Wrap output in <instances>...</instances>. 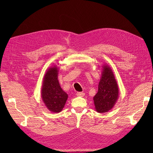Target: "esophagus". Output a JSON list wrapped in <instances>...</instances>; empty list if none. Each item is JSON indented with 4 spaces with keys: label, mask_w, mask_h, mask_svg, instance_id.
Here are the masks:
<instances>
[{
    "label": "esophagus",
    "mask_w": 153,
    "mask_h": 153,
    "mask_svg": "<svg viewBox=\"0 0 153 153\" xmlns=\"http://www.w3.org/2000/svg\"><path fill=\"white\" fill-rule=\"evenodd\" d=\"M76 95L77 97H84V95H85V93H82V92H77L76 93Z\"/></svg>",
    "instance_id": "34e87169"
}]
</instances>
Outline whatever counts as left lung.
<instances>
[{"mask_svg":"<svg viewBox=\"0 0 153 153\" xmlns=\"http://www.w3.org/2000/svg\"><path fill=\"white\" fill-rule=\"evenodd\" d=\"M119 89L113 71L108 64L102 66L98 92L93 97L96 111L105 113L111 110L118 100Z\"/></svg>","mask_w":153,"mask_h":153,"instance_id":"1","label":"left lung"}]
</instances>
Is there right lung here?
<instances>
[{
    "instance_id": "obj_1",
    "label": "right lung",
    "mask_w": 153,
    "mask_h": 153,
    "mask_svg": "<svg viewBox=\"0 0 153 153\" xmlns=\"http://www.w3.org/2000/svg\"><path fill=\"white\" fill-rule=\"evenodd\" d=\"M58 67L48 68L43 80L41 98L45 105L51 112L58 113L62 110L68 99V94L61 88L58 79Z\"/></svg>"
}]
</instances>
